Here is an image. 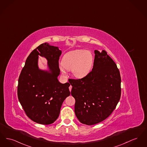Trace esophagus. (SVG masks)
<instances>
[{"label": "esophagus", "instance_id": "obj_1", "mask_svg": "<svg viewBox=\"0 0 147 147\" xmlns=\"http://www.w3.org/2000/svg\"><path fill=\"white\" fill-rule=\"evenodd\" d=\"M71 88H72V86H69V90H70V92L71 91Z\"/></svg>", "mask_w": 147, "mask_h": 147}]
</instances>
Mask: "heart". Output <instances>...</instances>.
<instances>
[{"instance_id":"obj_1","label":"heart","mask_w":147,"mask_h":147,"mask_svg":"<svg viewBox=\"0 0 147 147\" xmlns=\"http://www.w3.org/2000/svg\"><path fill=\"white\" fill-rule=\"evenodd\" d=\"M94 63L92 53L84 49H77L66 53L62 58L59 68L63 74H66L65 69L71 70L76 78H84L92 70Z\"/></svg>"}]
</instances>
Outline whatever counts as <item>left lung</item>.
Here are the masks:
<instances>
[{
  "instance_id": "obj_1",
  "label": "left lung",
  "mask_w": 147,
  "mask_h": 147,
  "mask_svg": "<svg viewBox=\"0 0 147 147\" xmlns=\"http://www.w3.org/2000/svg\"><path fill=\"white\" fill-rule=\"evenodd\" d=\"M92 71L81 79H69L78 120L88 125L108 117L120 100L121 78L115 62L104 50H95Z\"/></svg>"
}]
</instances>
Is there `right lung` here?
Returning <instances> with one entry per match:
<instances>
[{
    "mask_svg": "<svg viewBox=\"0 0 147 147\" xmlns=\"http://www.w3.org/2000/svg\"><path fill=\"white\" fill-rule=\"evenodd\" d=\"M61 54L58 47L40 44L28 57L18 79L19 102L27 116L39 124L48 125L56 121L63 102L70 94V84L58 79ZM39 56L47 59L46 69L39 68Z\"/></svg>",
    "mask_w": 147,
    "mask_h": 147,
    "instance_id": "obj_1",
    "label": "right lung"
}]
</instances>
